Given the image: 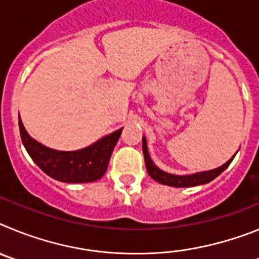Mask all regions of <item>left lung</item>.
<instances>
[{"label": "left lung", "instance_id": "obj_1", "mask_svg": "<svg viewBox=\"0 0 259 259\" xmlns=\"http://www.w3.org/2000/svg\"><path fill=\"white\" fill-rule=\"evenodd\" d=\"M143 153L144 158H145L146 171H148V174L150 175V178L154 179L155 182L161 183V184L176 187V188H185V187H196V185L207 184V183H210L211 180H214L217 176L221 175V174L230 166V163L232 162L235 155H236L235 154L232 158H230L226 163L222 164L221 167H217L214 170L201 171V172L191 174V175H174V174L166 172V171L161 170L159 167L155 166V163L152 161V158H150L149 152H148V145H146L145 136H143Z\"/></svg>", "mask_w": 259, "mask_h": 259}]
</instances>
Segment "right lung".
Here are the masks:
<instances>
[{
    "instance_id": "right-lung-1",
    "label": "right lung",
    "mask_w": 259,
    "mask_h": 259,
    "mask_svg": "<svg viewBox=\"0 0 259 259\" xmlns=\"http://www.w3.org/2000/svg\"><path fill=\"white\" fill-rule=\"evenodd\" d=\"M122 130L102 137L83 149L62 152L50 149L32 139L19 116L20 137L29 157L47 175L63 183H91L101 179L106 172Z\"/></svg>"
}]
</instances>
